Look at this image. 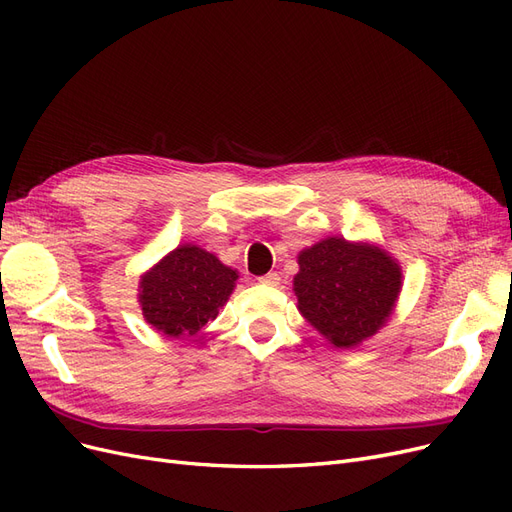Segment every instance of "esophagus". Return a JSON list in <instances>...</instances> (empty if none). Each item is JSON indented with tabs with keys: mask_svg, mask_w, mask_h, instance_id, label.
Here are the masks:
<instances>
[{
	"mask_svg": "<svg viewBox=\"0 0 512 512\" xmlns=\"http://www.w3.org/2000/svg\"><path fill=\"white\" fill-rule=\"evenodd\" d=\"M258 282L262 284V286H280V282H282V277L277 275V273H267V275H262V277H258Z\"/></svg>",
	"mask_w": 512,
	"mask_h": 512,
	"instance_id": "34e87169",
	"label": "esophagus"
}]
</instances>
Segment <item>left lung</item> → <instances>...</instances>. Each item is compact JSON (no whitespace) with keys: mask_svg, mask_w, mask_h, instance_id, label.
I'll return each mask as SVG.
<instances>
[{"mask_svg":"<svg viewBox=\"0 0 512 512\" xmlns=\"http://www.w3.org/2000/svg\"><path fill=\"white\" fill-rule=\"evenodd\" d=\"M292 290L301 316L335 348H356L395 312L404 273L382 245L327 237L297 256Z\"/></svg>","mask_w":512,"mask_h":512,"instance_id":"obj_1","label":"left lung"}]
</instances>
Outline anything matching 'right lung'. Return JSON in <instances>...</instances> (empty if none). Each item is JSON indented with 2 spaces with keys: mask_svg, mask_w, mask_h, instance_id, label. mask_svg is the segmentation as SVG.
<instances>
[{
  "mask_svg": "<svg viewBox=\"0 0 512 512\" xmlns=\"http://www.w3.org/2000/svg\"><path fill=\"white\" fill-rule=\"evenodd\" d=\"M237 280V269L203 247L183 243L141 275L138 305L158 333L188 339L218 316Z\"/></svg>",
  "mask_w": 512,
  "mask_h": 512,
  "instance_id": "add662e5",
  "label": "right lung"
}]
</instances>
